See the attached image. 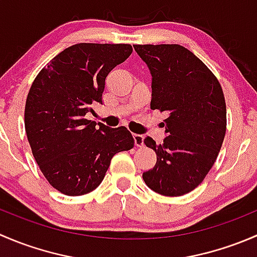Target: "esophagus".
Masks as SVG:
<instances>
[{
    "label": "esophagus",
    "instance_id": "34e87169",
    "mask_svg": "<svg viewBox=\"0 0 257 257\" xmlns=\"http://www.w3.org/2000/svg\"><path fill=\"white\" fill-rule=\"evenodd\" d=\"M133 138H134V144L137 147H142L143 145V141H144V137L141 136V134H133Z\"/></svg>",
    "mask_w": 257,
    "mask_h": 257
}]
</instances>
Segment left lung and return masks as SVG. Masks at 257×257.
I'll return each instance as SVG.
<instances>
[{
    "instance_id": "obj_1",
    "label": "left lung",
    "mask_w": 257,
    "mask_h": 257,
    "mask_svg": "<svg viewBox=\"0 0 257 257\" xmlns=\"http://www.w3.org/2000/svg\"><path fill=\"white\" fill-rule=\"evenodd\" d=\"M152 74V109L168 114L163 144L145 138L157 164L143 173L148 186L165 196L190 193L214 165L226 132V104L219 80L179 45H134Z\"/></svg>"
}]
</instances>
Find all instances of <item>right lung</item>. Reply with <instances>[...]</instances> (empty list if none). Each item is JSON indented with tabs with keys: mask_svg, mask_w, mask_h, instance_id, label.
<instances>
[{
	"mask_svg": "<svg viewBox=\"0 0 257 257\" xmlns=\"http://www.w3.org/2000/svg\"><path fill=\"white\" fill-rule=\"evenodd\" d=\"M131 45L78 43L57 54L33 80L25 128L32 154L48 183L69 196L94 190L116 153L131 150L125 126L85 119L102 104L105 78L132 54Z\"/></svg>",
	"mask_w": 257,
	"mask_h": 257,
	"instance_id": "1",
	"label": "right lung"
}]
</instances>
